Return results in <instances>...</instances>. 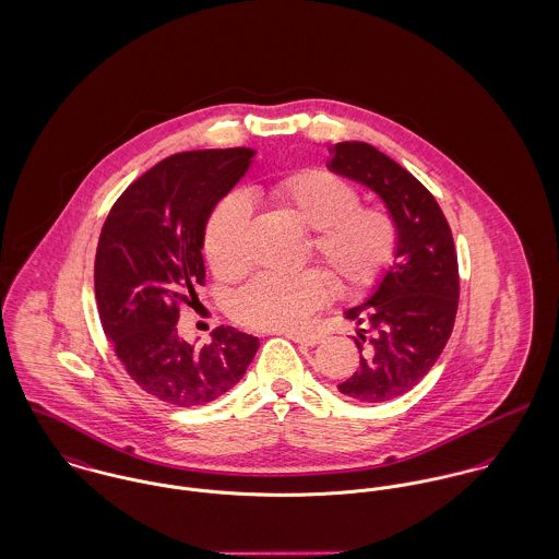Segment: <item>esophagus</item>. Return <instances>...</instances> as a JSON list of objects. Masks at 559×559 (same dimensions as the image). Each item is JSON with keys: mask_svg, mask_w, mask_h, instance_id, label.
<instances>
[{"mask_svg": "<svg viewBox=\"0 0 559 559\" xmlns=\"http://www.w3.org/2000/svg\"><path fill=\"white\" fill-rule=\"evenodd\" d=\"M287 338H292L294 343L306 344V346H314L321 343V336L314 332H287Z\"/></svg>", "mask_w": 559, "mask_h": 559, "instance_id": "obj_1", "label": "esophagus"}]
</instances>
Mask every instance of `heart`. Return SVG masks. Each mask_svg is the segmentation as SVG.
Returning a JSON list of instances; mask_svg holds the SVG:
<instances>
[{"mask_svg":"<svg viewBox=\"0 0 559 559\" xmlns=\"http://www.w3.org/2000/svg\"><path fill=\"white\" fill-rule=\"evenodd\" d=\"M278 206L312 231L310 245L348 292L374 285L397 249L393 218L379 209H361L355 187L325 173L306 170L283 178L272 189ZM251 200L227 195L206 223L204 253L221 276H236L249 263ZM332 294L323 270L301 274H261L231 301L234 317L258 330H296Z\"/></svg>","mask_w":559,"mask_h":559,"instance_id":"obj_1","label":"heart"}]
</instances>
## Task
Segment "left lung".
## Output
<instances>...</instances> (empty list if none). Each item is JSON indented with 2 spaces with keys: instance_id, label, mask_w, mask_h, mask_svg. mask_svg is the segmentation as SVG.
Wrapping results in <instances>:
<instances>
[{
  "instance_id": "left-lung-1",
  "label": "left lung",
  "mask_w": 559,
  "mask_h": 559,
  "mask_svg": "<svg viewBox=\"0 0 559 559\" xmlns=\"http://www.w3.org/2000/svg\"><path fill=\"white\" fill-rule=\"evenodd\" d=\"M330 173L381 198L397 229L395 261L370 296L344 310L357 325L359 368L338 385L350 400L379 404L417 385L440 357L460 300L451 227L430 191L366 142L330 148Z\"/></svg>"
}]
</instances>
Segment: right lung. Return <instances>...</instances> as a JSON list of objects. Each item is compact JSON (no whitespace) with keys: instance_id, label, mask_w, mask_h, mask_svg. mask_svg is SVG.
<instances>
[{"instance_id":"add662e5","label":"right lung","mask_w":559,"mask_h":559,"mask_svg":"<svg viewBox=\"0 0 559 559\" xmlns=\"http://www.w3.org/2000/svg\"><path fill=\"white\" fill-rule=\"evenodd\" d=\"M253 157L251 148L173 155L129 185L99 234L95 300L104 334L129 377L173 406L221 397L258 353V338L234 328H216L204 346L176 330L180 304L206 276L209 216Z\"/></svg>"}]
</instances>
